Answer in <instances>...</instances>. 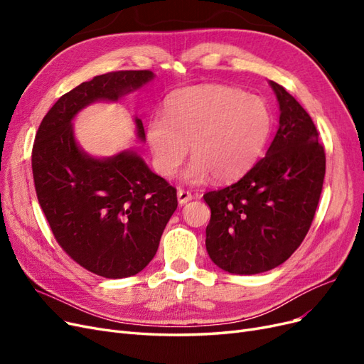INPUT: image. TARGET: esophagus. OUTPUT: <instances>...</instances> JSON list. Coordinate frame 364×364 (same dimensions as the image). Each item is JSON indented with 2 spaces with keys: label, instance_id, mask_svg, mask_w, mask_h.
<instances>
[{
  "label": "esophagus",
  "instance_id": "esophagus-1",
  "mask_svg": "<svg viewBox=\"0 0 364 364\" xmlns=\"http://www.w3.org/2000/svg\"><path fill=\"white\" fill-rule=\"evenodd\" d=\"M193 199V194L190 191H185L182 188L178 190V202L179 205H185L186 202H190Z\"/></svg>",
  "mask_w": 364,
  "mask_h": 364
}]
</instances>
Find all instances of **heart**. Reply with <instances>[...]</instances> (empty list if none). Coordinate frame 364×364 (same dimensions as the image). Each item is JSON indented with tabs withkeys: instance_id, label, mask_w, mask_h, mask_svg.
Masks as SVG:
<instances>
[{
	"instance_id": "1",
	"label": "heart",
	"mask_w": 364,
	"mask_h": 364,
	"mask_svg": "<svg viewBox=\"0 0 364 364\" xmlns=\"http://www.w3.org/2000/svg\"><path fill=\"white\" fill-rule=\"evenodd\" d=\"M165 118L147 124L153 164L173 178L191 149L193 162L183 179L203 183L241 178L255 164L269 136L270 114L258 97L223 85H205L174 92L165 103Z\"/></svg>"
}]
</instances>
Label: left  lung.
<instances>
[{"instance_id": "obj_1", "label": "left lung", "mask_w": 364, "mask_h": 364, "mask_svg": "<svg viewBox=\"0 0 364 364\" xmlns=\"http://www.w3.org/2000/svg\"><path fill=\"white\" fill-rule=\"evenodd\" d=\"M279 127L266 156L238 182L203 196L211 208L208 255L235 274L287 261L310 229L325 178V150L311 117L278 83Z\"/></svg>"}]
</instances>
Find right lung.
Instances as JSON below:
<instances>
[{"instance_id": "1", "label": "right lung", "mask_w": 364, "mask_h": 364, "mask_svg": "<svg viewBox=\"0 0 364 364\" xmlns=\"http://www.w3.org/2000/svg\"><path fill=\"white\" fill-rule=\"evenodd\" d=\"M153 77L149 70L114 71L75 86L43 117L33 144V181L54 238L83 269L109 279L134 277L156 255L178 196L134 150L87 155L74 139L73 119L87 105L118 102ZM135 123L144 141L142 121Z\"/></svg>"}]
</instances>
